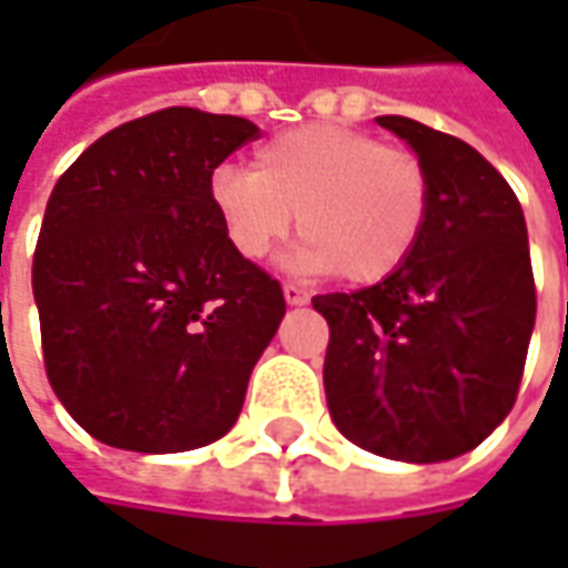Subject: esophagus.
<instances>
[{
    "instance_id": "esophagus-1",
    "label": "esophagus",
    "mask_w": 568,
    "mask_h": 568,
    "mask_svg": "<svg viewBox=\"0 0 568 568\" xmlns=\"http://www.w3.org/2000/svg\"><path fill=\"white\" fill-rule=\"evenodd\" d=\"M284 300H287L291 306H306V303H310V291H303V287H296V284H284Z\"/></svg>"
}]
</instances>
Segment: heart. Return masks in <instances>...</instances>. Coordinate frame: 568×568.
<instances>
[{
	"label": "heart",
	"mask_w": 568,
	"mask_h": 568,
	"mask_svg": "<svg viewBox=\"0 0 568 568\" xmlns=\"http://www.w3.org/2000/svg\"><path fill=\"white\" fill-rule=\"evenodd\" d=\"M207 202L236 255L262 262L294 227L300 272H341L351 284L398 274L420 246L433 207V180L407 148L376 135L313 122L265 142L252 170L221 166Z\"/></svg>",
	"instance_id": "obj_1"
}]
</instances>
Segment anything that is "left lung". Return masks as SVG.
Instances as JSON below:
<instances>
[{"label":"left lung","mask_w":568,"mask_h":568,"mask_svg":"<svg viewBox=\"0 0 568 568\" xmlns=\"http://www.w3.org/2000/svg\"><path fill=\"white\" fill-rule=\"evenodd\" d=\"M376 122L426 164L433 207L402 272L313 296L328 322L325 398L354 446L433 465L480 446L513 410L537 316L528 227L470 144L407 116Z\"/></svg>","instance_id":"obj_1"}]
</instances>
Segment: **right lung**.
Wrapping results in <instances>:
<instances>
[{"mask_svg": "<svg viewBox=\"0 0 568 568\" xmlns=\"http://www.w3.org/2000/svg\"><path fill=\"white\" fill-rule=\"evenodd\" d=\"M255 122L166 106L122 122L69 166L33 252L43 366L94 439L164 455L236 424L287 303L236 255L207 180Z\"/></svg>", "mask_w": 568, "mask_h": 568, "instance_id": "obj_1", "label": "right lung"}]
</instances>
